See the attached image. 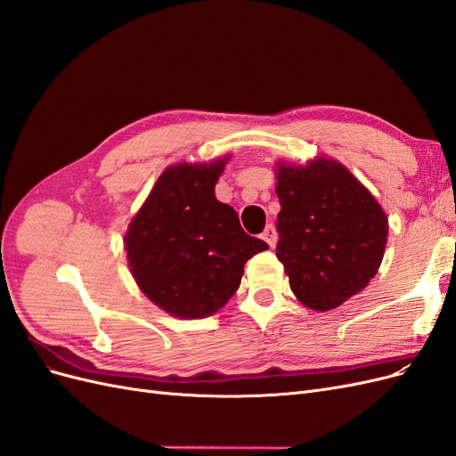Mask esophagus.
Wrapping results in <instances>:
<instances>
[{"label":"esophagus","mask_w":456,"mask_h":456,"mask_svg":"<svg viewBox=\"0 0 456 456\" xmlns=\"http://www.w3.org/2000/svg\"><path fill=\"white\" fill-rule=\"evenodd\" d=\"M262 240H265L270 247H275V243H278V233H275V228L272 226V224H268L266 226V230L262 232V236H260Z\"/></svg>","instance_id":"esophagus-1"}]
</instances>
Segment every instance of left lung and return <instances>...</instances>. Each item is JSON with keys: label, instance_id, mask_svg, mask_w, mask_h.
Wrapping results in <instances>:
<instances>
[{"label": "left lung", "instance_id": "obj_1", "mask_svg": "<svg viewBox=\"0 0 456 456\" xmlns=\"http://www.w3.org/2000/svg\"><path fill=\"white\" fill-rule=\"evenodd\" d=\"M280 241L275 256L306 308L327 312L375 278L388 241V216L337 159L275 161Z\"/></svg>", "mask_w": 456, "mask_h": 456}]
</instances>
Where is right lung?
I'll list each match as a JSON object with an SVG mask.
<instances>
[{
  "mask_svg": "<svg viewBox=\"0 0 456 456\" xmlns=\"http://www.w3.org/2000/svg\"><path fill=\"white\" fill-rule=\"evenodd\" d=\"M228 159L169 165L123 238L136 285L181 320L223 308L238 291L245 262L268 249L247 236L238 213L215 196Z\"/></svg>",
  "mask_w": 456,
  "mask_h": 456,
  "instance_id": "obj_1",
  "label": "right lung"
}]
</instances>
